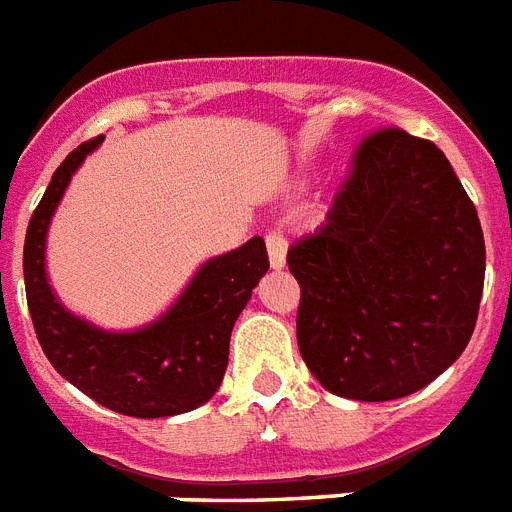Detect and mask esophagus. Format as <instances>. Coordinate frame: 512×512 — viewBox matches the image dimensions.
<instances>
[{
	"label": "esophagus",
	"mask_w": 512,
	"mask_h": 512,
	"mask_svg": "<svg viewBox=\"0 0 512 512\" xmlns=\"http://www.w3.org/2000/svg\"><path fill=\"white\" fill-rule=\"evenodd\" d=\"M265 247H268V257H270V268L273 270H281L283 265H286V239H283V234H278V231H270L268 236H265Z\"/></svg>",
	"instance_id": "34e87169"
}]
</instances>
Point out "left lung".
<instances>
[{
	"mask_svg": "<svg viewBox=\"0 0 512 512\" xmlns=\"http://www.w3.org/2000/svg\"><path fill=\"white\" fill-rule=\"evenodd\" d=\"M296 341L330 393L395 401L471 341L484 289L482 223L440 148L398 127L356 145L315 234L289 249Z\"/></svg>",
	"mask_w": 512,
	"mask_h": 512,
	"instance_id": "left-lung-1",
	"label": "left lung"
}]
</instances>
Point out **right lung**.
<instances>
[{"mask_svg": "<svg viewBox=\"0 0 512 512\" xmlns=\"http://www.w3.org/2000/svg\"><path fill=\"white\" fill-rule=\"evenodd\" d=\"M93 137L59 163L25 234L23 276L38 343L51 367L93 401L137 419L187 414L218 390L229 364L234 322L268 273L263 236L218 255L197 270L182 296L140 330L111 333L62 307L46 278V231Z\"/></svg>", "mask_w": 512, "mask_h": 512, "instance_id": "add662e5", "label": "right lung"}]
</instances>
